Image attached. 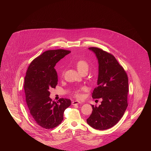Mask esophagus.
I'll return each mask as SVG.
<instances>
[{
  "instance_id": "obj_1",
  "label": "esophagus",
  "mask_w": 151,
  "mask_h": 151,
  "mask_svg": "<svg viewBox=\"0 0 151 151\" xmlns=\"http://www.w3.org/2000/svg\"><path fill=\"white\" fill-rule=\"evenodd\" d=\"M80 103H81V102H79L78 101H72V105H78V104H79Z\"/></svg>"
}]
</instances>
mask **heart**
I'll list each match as a JSON object with an SVG mask.
<instances>
[{"label":"heart","mask_w":151,"mask_h":151,"mask_svg":"<svg viewBox=\"0 0 151 151\" xmlns=\"http://www.w3.org/2000/svg\"><path fill=\"white\" fill-rule=\"evenodd\" d=\"M76 67H77L78 70L80 71L81 70H82L84 69H88V64H87V62L83 61V60H79L76 64ZM75 94L76 97L78 98H81V95L79 93V91H75Z\"/></svg>","instance_id":"1"}]
</instances>
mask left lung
Returning <instances> with one entry per match:
<instances>
[{
    "mask_svg": "<svg viewBox=\"0 0 151 151\" xmlns=\"http://www.w3.org/2000/svg\"><path fill=\"white\" fill-rule=\"evenodd\" d=\"M98 60L97 87L93 99H102L99 106L91 105L93 112L87 119L89 125L96 130H104L116 124L127 107L128 79L126 72L112 54L96 47L88 48Z\"/></svg>",
    "mask_w": 151,
    "mask_h": 151,
    "instance_id": "left-lung-1",
    "label": "left lung"
}]
</instances>
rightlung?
Returning <instances> with one entry per match:
<instances>
[{
	"mask_svg": "<svg viewBox=\"0 0 151 151\" xmlns=\"http://www.w3.org/2000/svg\"><path fill=\"white\" fill-rule=\"evenodd\" d=\"M70 53L64 50H49L34 59L29 65L24 78L26 100L34 121L42 128H54L63 120L64 111L71 104L67 99L58 101L50 97L51 88L57 85L56 63Z\"/></svg>",
	"mask_w": 151,
	"mask_h": 151,
	"instance_id": "1",
	"label": "right lung"
}]
</instances>
